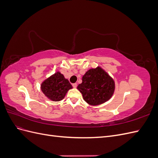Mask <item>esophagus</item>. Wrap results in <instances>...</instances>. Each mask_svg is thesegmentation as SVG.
<instances>
[{"label": "esophagus", "instance_id": "1", "mask_svg": "<svg viewBox=\"0 0 158 158\" xmlns=\"http://www.w3.org/2000/svg\"><path fill=\"white\" fill-rule=\"evenodd\" d=\"M73 86L74 88H76V87H77V84H76V83L73 84Z\"/></svg>", "mask_w": 158, "mask_h": 158}]
</instances>
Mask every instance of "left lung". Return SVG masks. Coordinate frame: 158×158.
Listing matches in <instances>:
<instances>
[{
  "mask_svg": "<svg viewBox=\"0 0 158 158\" xmlns=\"http://www.w3.org/2000/svg\"><path fill=\"white\" fill-rule=\"evenodd\" d=\"M114 80L100 66L88 70L77 89L84 101L91 106H99L111 99L114 92Z\"/></svg>",
  "mask_w": 158,
  "mask_h": 158,
  "instance_id": "obj_1",
  "label": "left lung"
}]
</instances>
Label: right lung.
<instances>
[{"instance_id":"right-lung-1","label":"right lung","mask_w":158,"mask_h":158,"mask_svg":"<svg viewBox=\"0 0 158 158\" xmlns=\"http://www.w3.org/2000/svg\"><path fill=\"white\" fill-rule=\"evenodd\" d=\"M72 88L73 86L69 81L59 71L45 80L41 84L42 92L53 102L63 99L68 91Z\"/></svg>"}]
</instances>
